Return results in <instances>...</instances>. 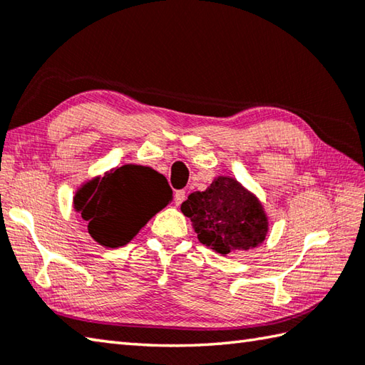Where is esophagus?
<instances>
[{
	"instance_id": "obj_1",
	"label": "esophagus",
	"mask_w": 365,
	"mask_h": 365,
	"mask_svg": "<svg viewBox=\"0 0 365 365\" xmlns=\"http://www.w3.org/2000/svg\"><path fill=\"white\" fill-rule=\"evenodd\" d=\"M185 197H187V192H185L183 190L175 191L174 192V202H175V205H180L185 201Z\"/></svg>"
}]
</instances>
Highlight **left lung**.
Segmentation results:
<instances>
[{"instance_id": "8db88e82", "label": "left lung", "mask_w": 365, "mask_h": 365, "mask_svg": "<svg viewBox=\"0 0 365 365\" xmlns=\"http://www.w3.org/2000/svg\"><path fill=\"white\" fill-rule=\"evenodd\" d=\"M180 209L199 242L223 256L259 247L269 231L259 199L230 175H218L205 191L191 192Z\"/></svg>"}]
</instances>
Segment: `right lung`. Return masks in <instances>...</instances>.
I'll return each mask as SVG.
<instances>
[{
    "instance_id": "add662e5",
    "label": "right lung",
    "mask_w": 365,
    "mask_h": 365,
    "mask_svg": "<svg viewBox=\"0 0 365 365\" xmlns=\"http://www.w3.org/2000/svg\"><path fill=\"white\" fill-rule=\"evenodd\" d=\"M173 201L166 177L148 166L125 164L85 182L76 191L74 210L106 248L131 242L148 220Z\"/></svg>"
}]
</instances>
